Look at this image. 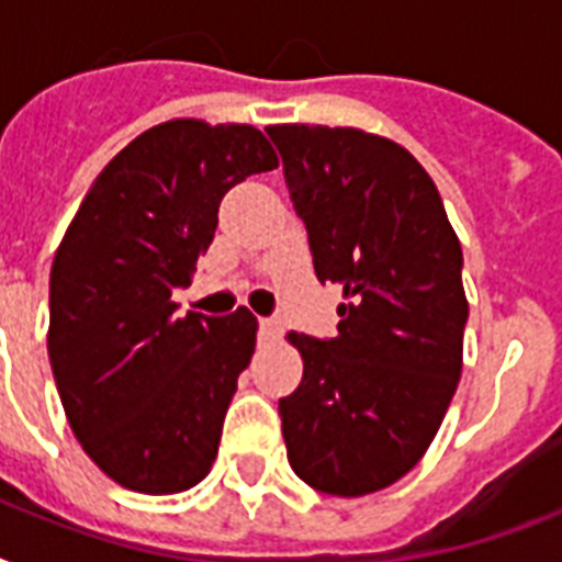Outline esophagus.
<instances>
[{
    "label": "esophagus",
    "instance_id": "1",
    "mask_svg": "<svg viewBox=\"0 0 562 562\" xmlns=\"http://www.w3.org/2000/svg\"><path fill=\"white\" fill-rule=\"evenodd\" d=\"M259 335H262L265 341H277L282 335V317H262V321H259Z\"/></svg>",
    "mask_w": 562,
    "mask_h": 562
}]
</instances>
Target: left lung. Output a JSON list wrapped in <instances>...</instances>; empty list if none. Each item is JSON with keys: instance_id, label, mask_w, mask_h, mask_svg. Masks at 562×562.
Here are the masks:
<instances>
[{"instance_id": "1", "label": "left lung", "mask_w": 562, "mask_h": 562, "mask_svg": "<svg viewBox=\"0 0 562 562\" xmlns=\"http://www.w3.org/2000/svg\"><path fill=\"white\" fill-rule=\"evenodd\" d=\"M321 282L341 285L338 335L289 333L303 382L280 400L291 470L368 496L417 467L463 368L461 241L428 171L359 127L271 125Z\"/></svg>"}]
</instances>
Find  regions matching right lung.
Here are the masks:
<instances>
[{
  "label": "right lung",
  "mask_w": 562,
  "mask_h": 562,
  "mask_svg": "<svg viewBox=\"0 0 562 562\" xmlns=\"http://www.w3.org/2000/svg\"><path fill=\"white\" fill-rule=\"evenodd\" d=\"M277 166L254 125L171 119L104 166L57 247L48 361L78 443L122 487L169 496L212 470L256 317H178L171 294L212 245L221 198Z\"/></svg>",
  "instance_id": "add662e5"
}]
</instances>
